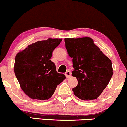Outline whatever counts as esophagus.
Masks as SVG:
<instances>
[{
  "label": "esophagus",
  "mask_w": 127,
  "mask_h": 127,
  "mask_svg": "<svg viewBox=\"0 0 127 127\" xmlns=\"http://www.w3.org/2000/svg\"><path fill=\"white\" fill-rule=\"evenodd\" d=\"M66 77L67 78V79H69V78H70L71 77V71H67L66 72Z\"/></svg>",
  "instance_id": "34e87169"
}]
</instances>
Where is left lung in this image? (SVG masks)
<instances>
[{
	"mask_svg": "<svg viewBox=\"0 0 127 127\" xmlns=\"http://www.w3.org/2000/svg\"><path fill=\"white\" fill-rule=\"evenodd\" d=\"M64 41L69 56L72 58V75L78 81L72 88L74 94L82 100L97 99L113 74L111 60L90 37L66 38Z\"/></svg>",
	"mask_w": 127,
	"mask_h": 127,
	"instance_id": "left-lung-1",
	"label": "left lung"
}]
</instances>
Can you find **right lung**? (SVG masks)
Listing matches in <instances>:
<instances>
[{
  "label": "right lung",
  "mask_w": 127,
  "mask_h": 127,
  "mask_svg": "<svg viewBox=\"0 0 127 127\" xmlns=\"http://www.w3.org/2000/svg\"><path fill=\"white\" fill-rule=\"evenodd\" d=\"M62 39L36 42L15 56L14 71L20 87L31 99L45 100L52 97L58 85L66 76L58 73L50 60L52 52Z\"/></svg>",
  "instance_id": "1"
}]
</instances>
